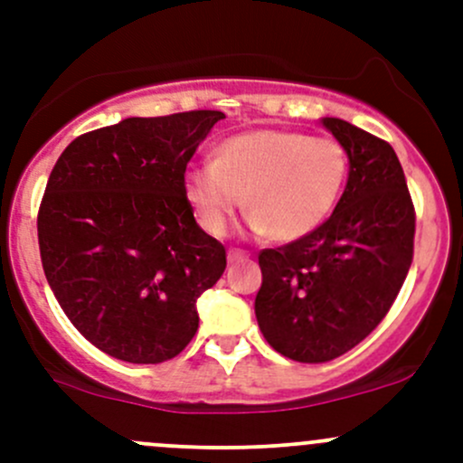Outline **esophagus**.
I'll use <instances>...</instances> for the list:
<instances>
[{
  "label": "esophagus",
  "instance_id": "obj_1",
  "mask_svg": "<svg viewBox=\"0 0 463 463\" xmlns=\"http://www.w3.org/2000/svg\"><path fill=\"white\" fill-rule=\"evenodd\" d=\"M249 258V253L244 250H228V264H235V261H244Z\"/></svg>",
  "mask_w": 463,
  "mask_h": 463
}]
</instances>
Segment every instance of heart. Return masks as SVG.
<instances>
[{"label": "heart", "instance_id": "b5f03b06", "mask_svg": "<svg viewBox=\"0 0 463 463\" xmlns=\"http://www.w3.org/2000/svg\"><path fill=\"white\" fill-rule=\"evenodd\" d=\"M347 172V152L335 138L261 128L226 138L213 161L190 167L184 194L210 235H226L246 203L258 235L296 241L334 213Z\"/></svg>", "mask_w": 463, "mask_h": 463}]
</instances>
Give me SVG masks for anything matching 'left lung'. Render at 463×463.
Listing matches in <instances>:
<instances>
[{"label": "left lung", "instance_id": "left-lung-1", "mask_svg": "<svg viewBox=\"0 0 463 463\" xmlns=\"http://www.w3.org/2000/svg\"><path fill=\"white\" fill-rule=\"evenodd\" d=\"M347 152L345 193L311 235L260 253L255 318L266 343L298 363H326L385 318L412 264L414 205L390 143L320 118Z\"/></svg>", "mask_w": 463, "mask_h": 463}]
</instances>
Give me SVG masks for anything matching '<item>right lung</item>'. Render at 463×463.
I'll use <instances>...</instances> for the list:
<instances>
[{
  "mask_svg": "<svg viewBox=\"0 0 463 463\" xmlns=\"http://www.w3.org/2000/svg\"><path fill=\"white\" fill-rule=\"evenodd\" d=\"M222 118H125L69 143L51 172L37 214L46 282L73 326L118 361L184 352L197 300L226 269L184 194L185 165Z\"/></svg>",
  "mask_w": 463,
  "mask_h": 463,
  "instance_id": "right-lung-1",
  "label": "right lung"
}]
</instances>
